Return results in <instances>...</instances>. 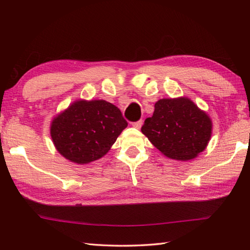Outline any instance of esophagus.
<instances>
[{
	"label": "esophagus",
	"instance_id": "1",
	"mask_svg": "<svg viewBox=\"0 0 250 250\" xmlns=\"http://www.w3.org/2000/svg\"><path fill=\"white\" fill-rule=\"evenodd\" d=\"M142 125H143V121H142V120H139V121H134V122H132V125H133L134 128H136V129H140L141 126H142Z\"/></svg>",
	"mask_w": 250,
	"mask_h": 250
}]
</instances>
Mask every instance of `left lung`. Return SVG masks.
Masks as SVG:
<instances>
[{"label":"left lung","instance_id":"1","mask_svg":"<svg viewBox=\"0 0 250 250\" xmlns=\"http://www.w3.org/2000/svg\"><path fill=\"white\" fill-rule=\"evenodd\" d=\"M151 144L167 157L187 161L205 149L211 121L187 98L162 99L142 126Z\"/></svg>","mask_w":250,"mask_h":250}]
</instances>
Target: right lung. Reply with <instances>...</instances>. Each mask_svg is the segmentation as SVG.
I'll return each mask as SVG.
<instances>
[{"label":"right lung","instance_id":"right-lung-1","mask_svg":"<svg viewBox=\"0 0 250 250\" xmlns=\"http://www.w3.org/2000/svg\"><path fill=\"white\" fill-rule=\"evenodd\" d=\"M126 125L120 109L111 103L77 101L54 119L50 134L63 157L86 164L106 155Z\"/></svg>","mask_w":250,"mask_h":250}]
</instances>
